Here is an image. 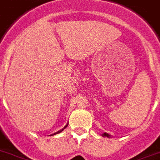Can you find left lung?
Instances as JSON below:
<instances>
[{
  "instance_id": "1",
  "label": "left lung",
  "mask_w": 160,
  "mask_h": 160,
  "mask_svg": "<svg viewBox=\"0 0 160 160\" xmlns=\"http://www.w3.org/2000/svg\"><path fill=\"white\" fill-rule=\"evenodd\" d=\"M102 137H110V135H109V134H108V133H106V132H105V133H103L102 134Z\"/></svg>"
}]
</instances>
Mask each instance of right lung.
I'll use <instances>...</instances> for the list:
<instances>
[{
	"label": "right lung",
	"mask_w": 160,
	"mask_h": 160,
	"mask_svg": "<svg viewBox=\"0 0 160 160\" xmlns=\"http://www.w3.org/2000/svg\"><path fill=\"white\" fill-rule=\"evenodd\" d=\"M68 123H67V124H66V125H65V126H64V128H62V129H61V130H59V131H58L57 132H55V133H54V134H52V135H51V136H53V135H55V134H58V133H59V132H61L62 131L64 130V129H65V128H67V127H68Z\"/></svg>",
	"instance_id": "right-lung-1"
}]
</instances>
